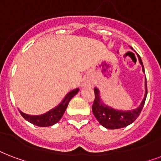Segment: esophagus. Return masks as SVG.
Wrapping results in <instances>:
<instances>
[{
  "label": "esophagus",
  "mask_w": 161,
  "mask_h": 161,
  "mask_svg": "<svg viewBox=\"0 0 161 161\" xmlns=\"http://www.w3.org/2000/svg\"><path fill=\"white\" fill-rule=\"evenodd\" d=\"M84 86H92L93 83L90 80H87L86 82L84 83Z\"/></svg>",
  "instance_id": "1"
}]
</instances>
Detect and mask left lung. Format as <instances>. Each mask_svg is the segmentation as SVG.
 Here are the masks:
<instances>
[{"instance_id":"obj_1","label":"left lung","mask_w":161,"mask_h":161,"mask_svg":"<svg viewBox=\"0 0 161 161\" xmlns=\"http://www.w3.org/2000/svg\"><path fill=\"white\" fill-rule=\"evenodd\" d=\"M138 59L142 66V71L145 72L143 64L142 61L141 57L139 55H138ZM94 91H95V101L93 103L92 111L96 119L98 120L99 123L107 129H119V128L126 127L127 125L133 123L141 114L145 101H146V97H147V81L145 77V95H144L143 100L140 106L133 110L121 111L111 108L108 105L104 104V102L101 100L100 91L97 88H95Z\"/></svg>"}]
</instances>
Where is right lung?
<instances>
[{
	"instance_id": "add662e5",
	"label": "right lung",
	"mask_w": 161,
	"mask_h": 161,
	"mask_svg": "<svg viewBox=\"0 0 161 161\" xmlns=\"http://www.w3.org/2000/svg\"><path fill=\"white\" fill-rule=\"evenodd\" d=\"M78 90L79 89H75V90L70 91L65 96V98L63 99L62 102H60L57 107L47 112L46 114H41V115H30V114H25L20 110L19 113L25 119L35 125L40 126V127L52 126L57 122H59V119L62 118L63 114L68 106L69 102L71 101V99L73 96L77 95Z\"/></svg>"
}]
</instances>
